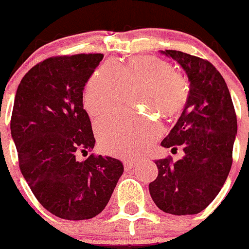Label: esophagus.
I'll list each match as a JSON object with an SVG mask.
<instances>
[{"instance_id":"1","label":"esophagus","mask_w":249,"mask_h":249,"mask_svg":"<svg viewBox=\"0 0 249 249\" xmlns=\"http://www.w3.org/2000/svg\"><path fill=\"white\" fill-rule=\"evenodd\" d=\"M124 166L125 171H129V169H132L133 167L135 166V161L134 160H124Z\"/></svg>"}]
</instances>
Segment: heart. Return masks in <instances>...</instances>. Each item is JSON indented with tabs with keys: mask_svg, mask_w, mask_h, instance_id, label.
<instances>
[{
	"mask_svg": "<svg viewBox=\"0 0 249 249\" xmlns=\"http://www.w3.org/2000/svg\"><path fill=\"white\" fill-rule=\"evenodd\" d=\"M139 88L137 100L144 107L176 116L185 107L189 86L171 64L156 56H137L125 64L109 61L88 80L85 107L90 115L99 116L119 107L128 89ZM98 140L105 152L119 157H135L146 151L161 135L162 124L147 115L110 116L95 124Z\"/></svg>",
	"mask_w": 249,
	"mask_h": 249,
	"instance_id": "b5f03b06",
	"label": "heart"
}]
</instances>
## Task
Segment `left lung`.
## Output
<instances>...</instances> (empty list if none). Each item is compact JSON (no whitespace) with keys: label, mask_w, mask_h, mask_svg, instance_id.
I'll list each match as a JSON object with an SVG mask.
<instances>
[{"label":"left lung","mask_w":249,"mask_h":249,"mask_svg":"<svg viewBox=\"0 0 249 249\" xmlns=\"http://www.w3.org/2000/svg\"><path fill=\"white\" fill-rule=\"evenodd\" d=\"M174 59L190 82L188 102L178 122L162 140L163 147H183L184 157L155 161L159 176L149 184L152 200L174 215L197 214L215 198L232 164L237 119L223 76L198 56L161 51Z\"/></svg>","instance_id":"8db88e82"}]
</instances>
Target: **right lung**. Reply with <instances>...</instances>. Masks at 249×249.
<instances>
[{"instance_id": "1", "label": "right lung", "mask_w": 249, "mask_h": 249, "mask_svg": "<svg viewBox=\"0 0 249 249\" xmlns=\"http://www.w3.org/2000/svg\"><path fill=\"white\" fill-rule=\"evenodd\" d=\"M103 54L52 56L31 68L14 99L11 133L19 167L38 202L61 219L98 215L124 173L121 161L90 155L95 139L83 89Z\"/></svg>"}]
</instances>
